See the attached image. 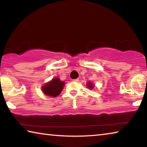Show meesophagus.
Instances as JSON below:
<instances>
[{
	"label": "esophagus",
	"mask_w": 147,
	"mask_h": 147,
	"mask_svg": "<svg viewBox=\"0 0 147 147\" xmlns=\"http://www.w3.org/2000/svg\"><path fill=\"white\" fill-rule=\"evenodd\" d=\"M78 80H79V79H78V78H76V79H74V80H73V82H78Z\"/></svg>",
	"instance_id": "34e87169"
}]
</instances>
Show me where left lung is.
I'll return each instance as SVG.
<instances>
[{
	"label": "left lung",
	"mask_w": 147,
	"mask_h": 147,
	"mask_svg": "<svg viewBox=\"0 0 147 147\" xmlns=\"http://www.w3.org/2000/svg\"><path fill=\"white\" fill-rule=\"evenodd\" d=\"M87 86H88V88L90 89H93L94 88V85L91 82H88V84H87Z\"/></svg>",
	"instance_id": "obj_1"
}]
</instances>
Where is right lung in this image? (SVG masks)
<instances>
[{
  "mask_svg": "<svg viewBox=\"0 0 147 147\" xmlns=\"http://www.w3.org/2000/svg\"><path fill=\"white\" fill-rule=\"evenodd\" d=\"M64 86V82L61 81L58 78H55L49 82L45 84L42 87V91L47 96L56 97L61 93Z\"/></svg>",
  "mask_w": 147,
  "mask_h": 147,
  "instance_id": "obj_1",
  "label": "right lung"
}]
</instances>
